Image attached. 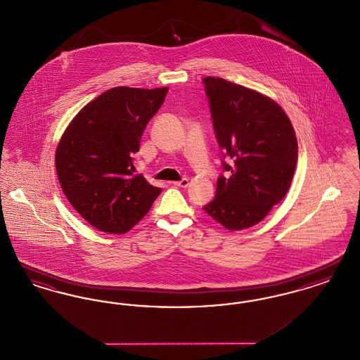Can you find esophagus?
Returning <instances> with one entry per match:
<instances>
[{"label":"esophagus","mask_w":360,"mask_h":360,"mask_svg":"<svg viewBox=\"0 0 360 360\" xmlns=\"http://www.w3.org/2000/svg\"><path fill=\"white\" fill-rule=\"evenodd\" d=\"M174 185H175V186H179V188H188V178H182L181 181L174 182Z\"/></svg>","instance_id":"obj_1"}]
</instances>
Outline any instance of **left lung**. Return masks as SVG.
<instances>
[{"label": "left lung", "instance_id": "left-lung-1", "mask_svg": "<svg viewBox=\"0 0 360 360\" xmlns=\"http://www.w3.org/2000/svg\"><path fill=\"white\" fill-rule=\"evenodd\" d=\"M202 84L225 172L204 210L239 231L262 221L286 195L298 159L297 137L288 115L269 97L223 78L206 77Z\"/></svg>", "mask_w": 360, "mask_h": 360}]
</instances>
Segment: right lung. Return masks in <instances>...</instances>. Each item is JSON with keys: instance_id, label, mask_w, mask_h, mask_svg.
<instances>
[{"instance_id": "add662e5", "label": "right lung", "mask_w": 360, "mask_h": 360, "mask_svg": "<svg viewBox=\"0 0 360 360\" xmlns=\"http://www.w3.org/2000/svg\"><path fill=\"white\" fill-rule=\"evenodd\" d=\"M167 91L110 89L81 109L58 144L60 188L86 221L103 232H128L162 191L134 174V154Z\"/></svg>"}]
</instances>
